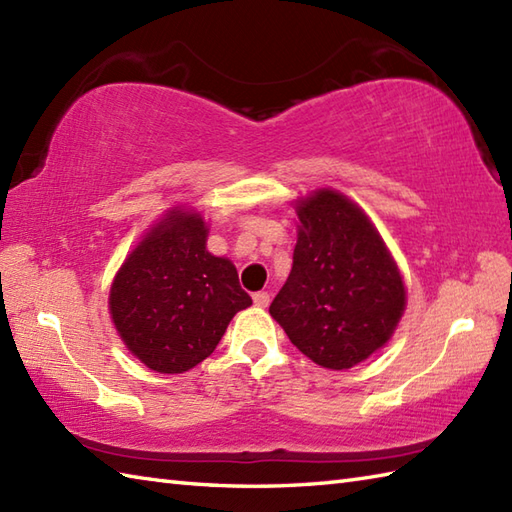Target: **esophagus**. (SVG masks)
Segmentation results:
<instances>
[{"label": "esophagus", "mask_w": 512, "mask_h": 512, "mask_svg": "<svg viewBox=\"0 0 512 512\" xmlns=\"http://www.w3.org/2000/svg\"><path fill=\"white\" fill-rule=\"evenodd\" d=\"M253 301H255V306H259V308H268V303H270V295L268 292H255L253 295Z\"/></svg>", "instance_id": "obj_1"}]
</instances>
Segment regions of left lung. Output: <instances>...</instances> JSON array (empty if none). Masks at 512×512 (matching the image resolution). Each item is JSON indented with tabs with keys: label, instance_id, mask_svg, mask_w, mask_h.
<instances>
[{
	"label": "left lung",
	"instance_id": "obj_1",
	"mask_svg": "<svg viewBox=\"0 0 512 512\" xmlns=\"http://www.w3.org/2000/svg\"><path fill=\"white\" fill-rule=\"evenodd\" d=\"M292 270L270 303L292 345L328 369L380 350L405 312V284L374 224L332 189L297 200Z\"/></svg>",
	"mask_w": 512,
	"mask_h": 512
}]
</instances>
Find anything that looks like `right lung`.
<instances>
[{"mask_svg": "<svg viewBox=\"0 0 512 512\" xmlns=\"http://www.w3.org/2000/svg\"><path fill=\"white\" fill-rule=\"evenodd\" d=\"M200 213L173 209L143 237L114 277L110 314L138 361L160 374L202 363L253 299L235 266L206 250Z\"/></svg>", "mask_w": 512, "mask_h": 512, "instance_id": "add662e5", "label": "right lung"}]
</instances>
